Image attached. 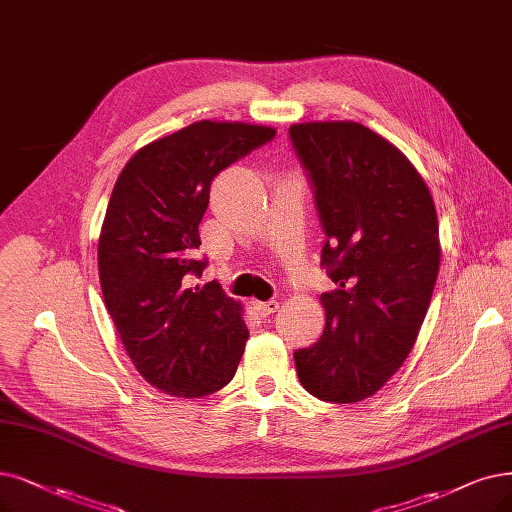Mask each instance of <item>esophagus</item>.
Listing matches in <instances>:
<instances>
[{"instance_id":"obj_1","label":"esophagus","mask_w":512,"mask_h":512,"mask_svg":"<svg viewBox=\"0 0 512 512\" xmlns=\"http://www.w3.org/2000/svg\"><path fill=\"white\" fill-rule=\"evenodd\" d=\"M252 309H254L260 317H269V315L277 313L279 302H277V300H269V302H258V300H254V302H252Z\"/></svg>"}]
</instances>
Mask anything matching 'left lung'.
<instances>
[{"instance_id":"8db88e82","label":"left lung","mask_w":512,"mask_h":512,"mask_svg":"<svg viewBox=\"0 0 512 512\" xmlns=\"http://www.w3.org/2000/svg\"><path fill=\"white\" fill-rule=\"evenodd\" d=\"M327 235L319 342L294 353L313 397L357 403L388 382L416 344L439 273L437 210L395 145L357 121L290 128Z\"/></svg>"}]
</instances>
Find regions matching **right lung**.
Wrapping results in <instances>:
<instances>
[{
	"label": "right lung",
	"mask_w": 512,
	"mask_h": 512,
	"mask_svg": "<svg viewBox=\"0 0 512 512\" xmlns=\"http://www.w3.org/2000/svg\"><path fill=\"white\" fill-rule=\"evenodd\" d=\"M275 128L195 121L149 142L121 170L98 239L102 298L121 344L149 384L206 397L237 372L250 332L218 283L195 285L199 222L212 180L275 138Z\"/></svg>",
	"instance_id": "1"
}]
</instances>
